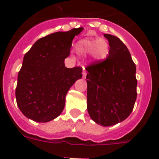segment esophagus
I'll list each match as a JSON object with an SVG mask.
<instances>
[{"instance_id": "obj_1", "label": "esophagus", "mask_w": 159, "mask_h": 159, "mask_svg": "<svg viewBox=\"0 0 159 159\" xmlns=\"http://www.w3.org/2000/svg\"><path fill=\"white\" fill-rule=\"evenodd\" d=\"M86 74H87V72L86 70H85V69L83 70V72H82V75H83V78H85V77H86Z\"/></svg>"}]
</instances>
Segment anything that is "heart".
I'll use <instances>...</instances> for the list:
<instances>
[{
    "label": "heart",
    "instance_id": "1",
    "mask_svg": "<svg viewBox=\"0 0 159 159\" xmlns=\"http://www.w3.org/2000/svg\"><path fill=\"white\" fill-rule=\"evenodd\" d=\"M75 51L81 56L90 55L96 62L106 59L109 55L110 48L108 41L104 39H83L75 45Z\"/></svg>",
    "mask_w": 159,
    "mask_h": 159
}]
</instances>
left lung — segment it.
I'll return each mask as SVG.
<instances>
[{
	"label": "left lung",
	"instance_id": "8db88e82",
	"mask_svg": "<svg viewBox=\"0 0 159 159\" xmlns=\"http://www.w3.org/2000/svg\"><path fill=\"white\" fill-rule=\"evenodd\" d=\"M110 47L108 58L86 67L87 110L104 127L115 125L132 111L137 93L136 67L124 43L104 34Z\"/></svg>",
	"mask_w": 159,
	"mask_h": 159
}]
</instances>
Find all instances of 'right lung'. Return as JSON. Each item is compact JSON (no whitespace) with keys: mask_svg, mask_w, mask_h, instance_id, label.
<instances>
[{"mask_svg":"<svg viewBox=\"0 0 159 159\" xmlns=\"http://www.w3.org/2000/svg\"><path fill=\"white\" fill-rule=\"evenodd\" d=\"M83 28L58 31L39 39L25 54L18 74L16 98L27 118L46 123L62 113L66 96L82 77L79 66L66 68L72 41Z\"/></svg>","mask_w":159,"mask_h":159,"instance_id":"right-lung-1","label":"right lung"}]
</instances>
